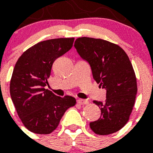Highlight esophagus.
<instances>
[{
    "label": "esophagus",
    "mask_w": 153,
    "mask_h": 153,
    "mask_svg": "<svg viewBox=\"0 0 153 153\" xmlns=\"http://www.w3.org/2000/svg\"><path fill=\"white\" fill-rule=\"evenodd\" d=\"M77 102H78L79 105H86L88 104L89 101L85 100V99H78V100H77Z\"/></svg>",
    "instance_id": "34e87169"
}]
</instances>
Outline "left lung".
Here are the masks:
<instances>
[{
	"label": "left lung",
	"mask_w": 153,
	"mask_h": 153,
	"mask_svg": "<svg viewBox=\"0 0 153 153\" xmlns=\"http://www.w3.org/2000/svg\"><path fill=\"white\" fill-rule=\"evenodd\" d=\"M74 48L89 63L94 79L106 91L104 103L93 102L100 108L101 116L90 127L99 135L116 133L128 121L137 92L130 60L121 47L102 39L78 38Z\"/></svg>",
	"instance_id": "8db88e82"
}]
</instances>
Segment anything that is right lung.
<instances>
[{"mask_svg": "<svg viewBox=\"0 0 153 153\" xmlns=\"http://www.w3.org/2000/svg\"><path fill=\"white\" fill-rule=\"evenodd\" d=\"M74 38H59L39 42L19 58L10 82V95L23 124L38 134L52 133L68 108L76 100L61 98L46 90L53 62L71 48Z\"/></svg>", "mask_w": 153, "mask_h": 153, "instance_id": "obj_1", "label": "right lung"}]
</instances>
